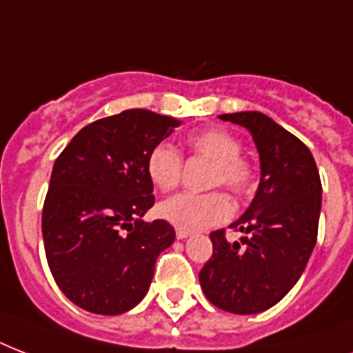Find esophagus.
Masks as SVG:
<instances>
[{"label":"esophagus","mask_w":353,"mask_h":353,"mask_svg":"<svg viewBox=\"0 0 353 353\" xmlns=\"http://www.w3.org/2000/svg\"><path fill=\"white\" fill-rule=\"evenodd\" d=\"M177 240H185L187 236H190V231H183V229H176Z\"/></svg>","instance_id":"esophagus-1"}]
</instances>
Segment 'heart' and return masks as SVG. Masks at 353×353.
Masks as SVG:
<instances>
[{"label":"heart","mask_w":353,"mask_h":353,"mask_svg":"<svg viewBox=\"0 0 353 353\" xmlns=\"http://www.w3.org/2000/svg\"><path fill=\"white\" fill-rule=\"evenodd\" d=\"M192 157L209 161L212 168L207 187H225L236 198H247L256 188L258 170L241 155L243 143L225 128H205L185 141ZM183 157L172 144L159 143L146 155V176L159 190H172L181 181ZM157 212L163 220L183 231H199L220 225L234 212L231 198L221 190L207 194L181 192L161 201Z\"/></svg>","instance_id":"obj_1"}]
</instances>
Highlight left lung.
<instances>
[{"instance_id":"1","label":"left lung","mask_w":353,"mask_h":353,"mask_svg":"<svg viewBox=\"0 0 353 353\" xmlns=\"http://www.w3.org/2000/svg\"><path fill=\"white\" fill-rule=\"evenodd\" d=\"M245 126L260 154L256 196L234 231L249 236L229 243L225 229L210 232L212 256L199 271L205 296L236 315L274 306L301 279L317 243L323 185L312 152L293 133L260 112L220 115Z\"/></svg>"}]
</instances>
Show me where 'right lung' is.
Masks as SVG:
<instances>
[{"instance_id":"add662e5","label":"right lung","mask_w":353,"mask_h":353,"mask_svg":"<svg viewBox=\"0 0 353 353\" xmlns=\"http://www.w3.org/2000/svg\"><path fill=\"white\" fill-rule=\"evenodd\" d=\"M179 126L148 110L99 119L80 130L52 166L41 232L49 269L85 312L119 315L143 301L155 260L176 238L154 205L146 155Z\"/></svg>"}]
</instances>
